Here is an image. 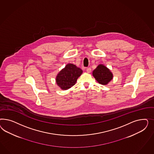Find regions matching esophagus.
Listing matches in <instances>:
<instances>
[{
	"label": "esophagus",
	"mask_w": 154,
	"mask_h": 154,
	"mask_svg": "<svg viewBox=\"0 0 154 154\" xmlns=\"http://www.w3.org/2000/svg\"><path fill=\"white\" fill-rule=\"evenodd\" d=\"M86 72H87L88 73H90V72H91V68H88L86 69Z\"/></svg>",
	"instance_id": "34e87169"
}]
</instances>
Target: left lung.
<instances>
[{"label": "left lung", "instance_id": "obj_1", "mask_svg": "<svg viewBox=\"0 0 154 154\" xmlns=\"http://www.w3.org/2000/svg\"><path fill=\"white\" fill-rule=\"evenodd\" d=\"M94 77L99 84L103 85H107L113 79V74L106 66L99 64L93 70Z\"/></svg>", "mask_w": 154, "mask_h": 154}]
</instances>
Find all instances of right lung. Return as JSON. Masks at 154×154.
Returning <instances> with one entry per match:
<instances>
[{"label": "right lung", "mask_w": 154, "mask_h": 154, "mask_svg": "<svg viewBox=\"0 0 154 154\" xmlns=\"http://www.w3.org/2000/svg\"><path fill=\"white\" fill-rule=\"evenodd\" d=\"M82 70L73 64H68L60 71L56 77L57 85L62 90L70 89L75 85Z\"/></svg>", "instance_id": "1"}]
</instances>
